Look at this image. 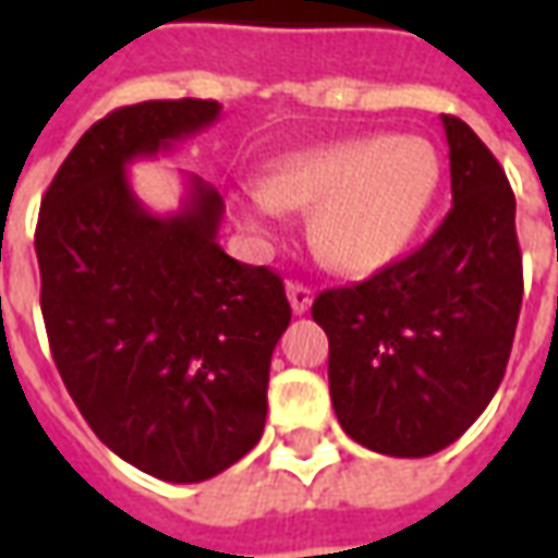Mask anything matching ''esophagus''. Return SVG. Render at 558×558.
Returning <instances> with one entry per match:
<instances>
[{
    "label": "esophagus",
    "instance_id": "esophagus-1",
    "mask_svg": "<svg viewBox=\"0 0 558 558\" xmlns=\"http://www.w3.org/2000/svg\"><path fill=\"white\" fill-rule=\"evenodd\" d=\"M287 299L292 304V314H307L311 304H314V290L307 283H299V280H290L287 283Z\"/></svg>",
    "mask_w": 558,
    "mask_h": 558
}]
</instances>
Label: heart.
I'll return each mask as SVG.
<instances>
[{"label":"heart","instance_id":"b5f03b06","mask_svg":"<svg viewBox=\"0 0 558 558\" xmlns=\"http://www.w3.org/2000/svg\"><path fill=\"white\" fill-rule=\"evenodd\" d=\"M439 184L424 140L362 137L290 155L235 203L247 230L271 232L280 208H311V242L340 271H376L410 244Z\"/></svg>","mask_w":558,"mask_h":558}]
</instances>
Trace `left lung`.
<instances>
[{
  "label": "left lung",
  "instance_id": "left-lung-1",
  "mask_svg": "<svg viewBox=\"0 0 558 558\" xmlns=\"http://www.w3.org/2000/svg\"><path fill=\"white\" fill-rule=\"evenodd\" d=\"M451 211L418 251L316 295L340 427L388 457L460 439L502 383L523 302L514 191L478 134L442 116Z\"/></svg>",
  "mask_w": 558,
  "mask_h": 558
}]
</instances>
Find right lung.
<instances>
[{
  "instance_id": "right-lung-1",
  "label": "right lung",
  "mask_w": 558,
  "mask_h": 558,
  "mask_svg": "<svg viewBox=\"0 0 558 558\" xmlns=\"http://www.w3.org/2000/svg\"><path fill=\"white\" fill-rule=\"evenodd\" d=\"M218 101L119 107L80 137L47 187L35 230L53 362L113 454L172 484L242 460L263 436L268 367L290 326L283 280L223 254V199L191 179L151 215L128 163L215 125Z\"/></svg>"
}]
</instances>
